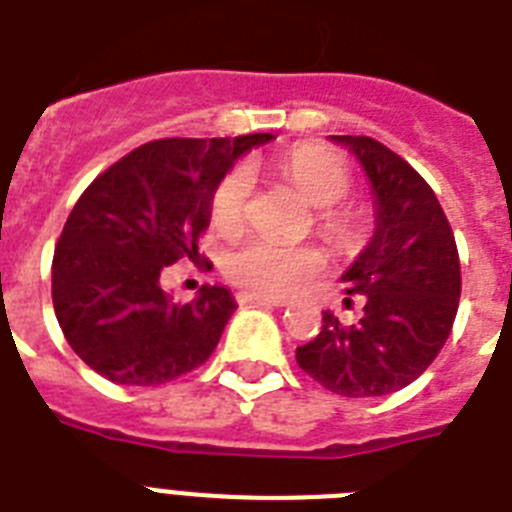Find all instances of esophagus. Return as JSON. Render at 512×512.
Returning a JSON list of instances; mask_svg holds the SVG:
<instances>
[{
    "label": "esophagus",
    "instance_id": "1",
    "mask_svg": "<svg viewBox=\"0 0 512 512\" xmlns=\"http://www.w3.org/2000/svg\"><path fill=\"white\" fill-rule=\"evenodd\" d=\"M238 301L240 303H264V306H287V301L282 298H272V295H264V293H253V290H246V293H238Z\"/></svg>",
    "mask_w": 512,
    "mask_h": 512
}]
</instances>
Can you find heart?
<instances>
[{"instance_id": "heart-1", "label": "heart", "mask_w": 512, "mask_h": 512, "mask_svg": "<svg viewBox=\"0 0 512 512\" xmlns=\"http://www.w3.org/2000/svg\"><path fill=\"white\" fill-rule=\"evenodd\" d=\"M282 175L301 190L316 211V230L337 251H353L369 230V214L356 201H345L353 177L348 164L335 151L303 143L285 151L277 162ZM253 177L238 164L222 175L211 190V225L222 232L238 230L246 222L251 204ZM324 256L311 246H287L272 238H251L232 248L225 259V272L232 282L253 287L259 293L290 295L314 274L322 272Z\"/></svg>"}]
</instances>
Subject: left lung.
Listing matches in <instances>:
<instances>
[{
    "label": "left lung",
    "mask_w": 512,
    "mask_h": 512,
    "mask_svg": "<svg viewBox=\"0 0 512 512\" xmlns=\"http://www.w3.org/2000/svg\"><path fill=\"white\" fill-rule=\"evenodd\" d=\"M332 141L358 156L374 188L377 230L342 274L345 293L363 295V316L345 327L324 311L322 332L295 350V361L329 392L379 398L421 377L453 332L458 246L434 190L403 156L369 135Z\"/></svg>",
    "instance_id": "1"
}]
</instances>
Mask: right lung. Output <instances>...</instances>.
Segmentation results:
<instances>
[{"mask_svg": "<svg viewBox=\"0 0 512 512\" xmlns=\"http://www.w3.org/2000/svg\"><path fill=\"white\" fill-rule=\"evenodd\" d=\"M269 133L162 138L122 156L83 190L52 261V301L65 340L114 384L154 387L198 369L217 348L235 301L204 285L172 303L162 274L180 259L211 269L198 251L214 185Z\"/></svg>", "mask_w": 512, "mask_h": 512, "instance_id": "1", "label": "right lung"}]
</instances>
